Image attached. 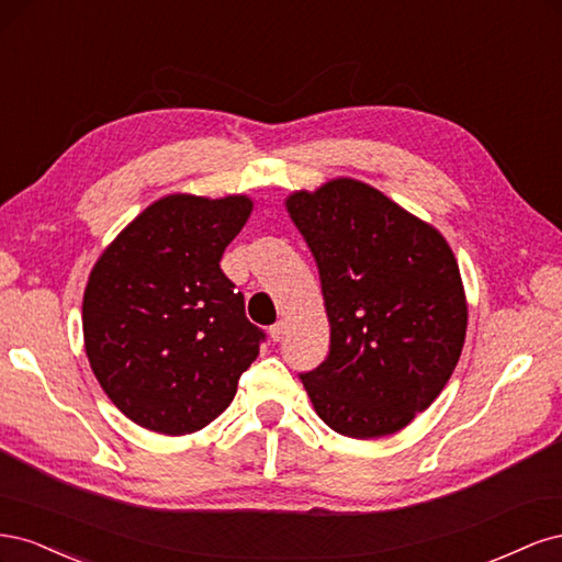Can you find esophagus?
I'll list each match as a JSON object with an SVG mask.
<instances>
[{
  "label": "esophagus",
  "instance_id": "34e87169",
  "mask_svg": "<svg viewBox=\"0 0 562 562\" xmlns=\"http://www.w3.org/2000/svg\"><path fill=\"white\" fill-rule=\"evenodd\" d=\"M283 333H285V321H277L274 326H269V335H271V339H274V342H279Z\"/></svg>",
  "mask_w": 562,
  "mask_h": 562
}]
</instances>
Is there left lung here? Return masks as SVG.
I'll return each mask as SVG.
<instances>
[{
  "mask_svg": "<svg viewBox=\"0 0 562 562\" xmlns=\"http://www.w3.org/2000/svg\"><path fill=\"white\" fill-rule=\"evenodd\" d=\"M330 321L328 359L300 380L318 417L349 438L396 434L448 384L467 335L450 246L372 187L339 178L295 192Z\"/></svg>",
  "mask_w": 562,
  "mask_h": 562,
  "instance_id": "left-lung-1",
  "label": "left lung"
}]
</instances>
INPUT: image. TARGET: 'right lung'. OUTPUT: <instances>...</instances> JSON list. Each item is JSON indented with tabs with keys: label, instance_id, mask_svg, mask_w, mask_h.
<instances>
[{
	"label": "right lung",
	"instance_id": "obj_1",
	"mask_svg": "<svg viewBox=\"0 0 562 562\" xmlns=\"http://www.w3.org/2000/svg\"><path fill=\"white\" fill-rule=\"evenodd\" d=\"M252 211L246 196L173 194L100 255L83 293V342L110 401L140 427L182 436L211 424L258 359L265 330L220 260Z\"/></svg>",
	"mask_w": 562,
	"mask_h": 562
}]
</instances>
